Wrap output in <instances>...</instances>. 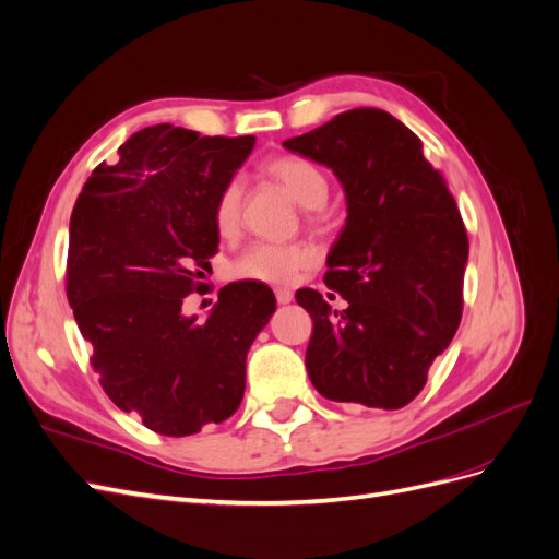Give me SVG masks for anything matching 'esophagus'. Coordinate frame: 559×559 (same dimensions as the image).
<instances>
[{"mask_svg":"<svg viewBox=\"0 0 559 559\" xmlns=\"http://www.w3.org/2000/svg\"><path fill=\"white\" fill-rule=\"evenodd\" d=\"M275 298H277V302H282V306H286V302L294 300V292L292 289H277Z\"/></svg>","mask_w":559,"mask_h":559,"instance_id":"34e87169","label":"esophagus"}]
</instances>
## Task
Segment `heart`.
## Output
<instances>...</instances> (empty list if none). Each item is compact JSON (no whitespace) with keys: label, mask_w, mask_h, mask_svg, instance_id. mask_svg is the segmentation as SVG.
<instances>
[{"label":"heart","mask_w":559,"mask_h":559,"mask_svg":"<svg viewBox=\"0 0 559 559\" xmlns=\"http://www.w3.org/2000/svg\"><path fill=\"white\" fill-rule=\"evenodd\" d=\"M263 173L277 181L302 207H308V218L317 222L319 207L324 205L331 183L326 173L314 163L300 156H275L263 163ZM245 191L238 179H228L218 189L212 202V224L222 238H235L242 224ZM317 261V249L310 242H251L238 259L230 273L238 280H253L263 284H292L300 270Z\"/></svg>","instance_id":"heart-1"}]
</instances>
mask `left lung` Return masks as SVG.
Returning a JSON list of instances; mask_svg holds the SVG:
<instances>
[{
  "instance_id": "left-lung-1",
  "label": "left lung",
  "mask_w": 559,
  "mask_h": 559,
  "mask_svg": "<svg viewBox=\"0 0 559 559\" xmlns=\"http://www.w3.org/2000/svg\"><path fill=\"white\" fill-rule=\"evenodd\" d=\"M284 146L331 167L347 195L324 275L347 308L296 292L312 317L308 376L331 401L399 411L460 329L468 259L460 207L417 134L382 109L343 111Z\"/></svg>"
}]
</instances>
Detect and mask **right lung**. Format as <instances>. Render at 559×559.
<instances>
[{"label": "right lung", "instance_id": "obj_1", "mask_svg": "<svg viewBox=\"0 0 559 559\" xmlns=\"http://www.w3.org/2000/svg\"><path fill=\"white\" fill-rule=\"evenodd\" d=\"M253 142L148 126L95 167L72 210L67 300L91 366L118 408L163 436L240 408L247 352L277 308L270 286L233 282L207 319L183 314L218 249L212 202Z\"/></svg>", "mask_w": 559, "mask_h": 559}]
</instances>
